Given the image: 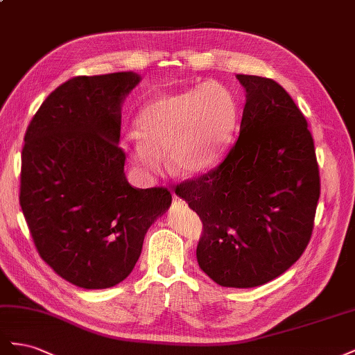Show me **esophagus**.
Segmentation results:
<instances>
[{"instance_id": "obj_1", "label": "esophagus", "mask_w": 355, "mask_h": 355, "mask_svg": "<svg viewBox=\"0 0 355 355\" xmlns=\"http://www.w3.org/2000/svg\"><path fill=\"white\" fill-rule=\"evenodd\" d=\"M174 205L177 207V208H187V204H186V200H183L181 198H178L177 195H174Z\"/></svg>"}]
</instances>
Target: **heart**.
<instances>
[{
    "instance_id": "obj_1",
    "label": "heart",
    "mask_w": 355,
    "mask_h": 355,
    "mask_svg": "<svg viewBox=\"0 0 355 355\" xmlns=\"http://www.w3.org/2000/svg\"><path fill=\"white\" fill-rule=\"evenodd\" d=\"M239 105L232 90L217 82L150 101L135 119L137 138L125 144L132 164L159 174L168 153L171 171L196 177L214 169L234 138Z\"/></svg>"
}]
</instances>
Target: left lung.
I'll list each match as a JSON object with an SVG mask.
<instances>
[{"mask_svg":"<svg viewBox=\"0 0 355 355\" xmlns=\"http://www.w3.org/2000/svg\"><path fill=\"white\" fill-rule=\"evenodd\" d=\"M245 89L239 138L221 164L175 187L204 232L199 268L223 287L275 279L303 254L320 198L308 121L272 78L238 74Z\"/></svg>","mask_w":355,"mask_h":355,"instance_id":"left-lung-1","label":"left lung"}]
</instances>
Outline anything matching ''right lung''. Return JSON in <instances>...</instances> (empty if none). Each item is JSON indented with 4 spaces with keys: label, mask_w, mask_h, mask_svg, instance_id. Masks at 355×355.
<instances>
[{
    "label": "right lung",
    "mask_w": 355,
    "mask_h": 355,
    "mask_svg": "<svg viewBox=\"0 0 355 355\" xmlns=\"http://www.w3.org/2000/svg\"><path fill=\"white\" fill-rule=\"evenodd\" d=\"M139 80L130 71L73 77L26 129L20 207L40 257L77 287L123 281L171 205L168 189L132 187L123 171L120 105Z\"/></svg>",
    "instance_id": "obj_1"
}]
</instances>
